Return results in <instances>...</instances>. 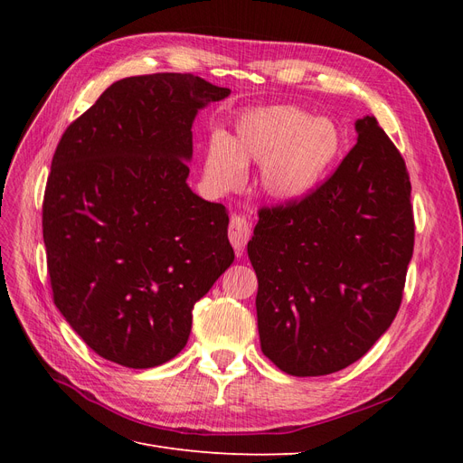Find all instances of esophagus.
Returning a JSON list of instances; mask_svg holds the SVG:
<instances>
[{
    "label": "esophagus",
    "mask_w": 463,
    "mask_h": 463,
    "mask_svg": "<svg viewBox=\"0 0 463 463\" xmlns=\"http://www.w3.org/2000/svg\"><path fill=\"white\" fill-rule=\"evenodd\" d=\"M230 243L237 250V255L243 253L247 241L250 240V223L245 216H232L230 230H228Z\"/></svg>",
    "instance_id": "esophagus-1"
}]
</instances>
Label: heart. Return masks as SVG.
I'll use <instances>...</instances> for the list:
<instances>
[{"label":"heart","mask_w":463,"mask_h":463,"mask_svg":"<svg viewBox=\"0 0 463 463\" xmlns=\"http://www.w3.org/2000/svg\"><path fill=\"white\" fill-rule=\"evenodd\" d=\"M344 131L330 118L291 104L247 109L233 135L216 133L204 152V175L216 191L241 185L245 164L260 167V189L274 203H299L315 193L338 165Z\"/></svg>","instance_id":"heart-1"}]
</instances>
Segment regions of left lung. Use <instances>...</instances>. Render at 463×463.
Wrapping results in <instances>:
<instances>
[{
  "label": "left lung",
  "instance_id": "8db88e82",
  "mask_svg": "<svg viewBox=\"0 0 463 463\" xmlns=\"http://www.w3.org/2000/svg\"><path fill=\"white\" fill-rule=\"evenodd\" d=\"M309 197L262 208L247 253L262 354L293 376L342 371L394 320L413 255L411 184L374 118Z\"/></svg>",
  "mask_w": 463,
  "mask_h": 463
}]
</instances>
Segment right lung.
<instances>
[{
    "label": "right lung",
    "mask_w": 463,
    "mask_h": 463,
    "mask_svg": "<svg viewBox=\"0 0 463 463\" xmlns=\"http://www.w3.org/2000/svg\"><path fill=\"white\" fill-rule=\"evenodd\" d=\"M230 92L191 73L121 79L55 148L42 206L53 303L118 365L174 359L235 259L226 206L187 185L193 121Z\"/></svg>",
    "instance_id": "1"
}]
</instances>
